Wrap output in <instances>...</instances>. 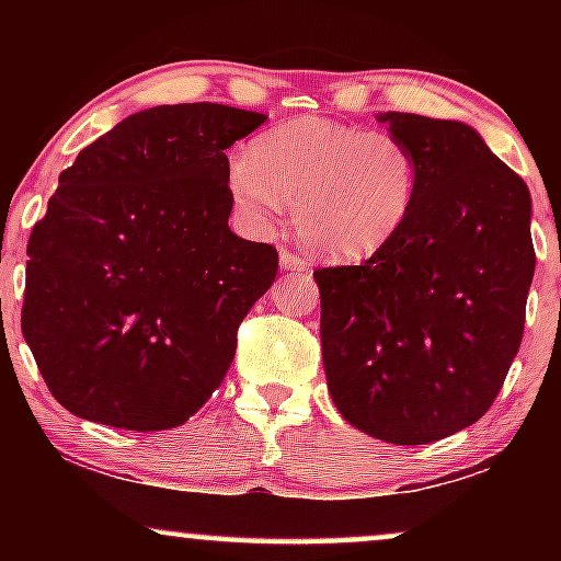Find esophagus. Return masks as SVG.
Wrapping results in <instances>:
<instances>
[{
	"label": "esophagus",
	"instance_id": "obj_1",
	"mask_svg": "<svg viewBox=\"0 0 561 561\" xmlns=\"http://www.w3.org/2000/svg\"><path fill=\"white\" fill-rule=\"evenodd\" d=\"M279 261H282V268H287V272H308V266H311V263L302 259V255L293 253V250H282Z\"/></svg>",
	"mask_w": 561,
	"mask_h": 561
}]
</instances>
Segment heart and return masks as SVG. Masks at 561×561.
Returning <instances> with one entry per match:
<instances>
[{
    "label": "heart",
    "instance_id": "b5f03b06",
    "mask_svg": "<svg viewBox=\"0 0 561 561\" xmlns=\"http://www.w3.org/2000/svg\"><path fill=\"white\" fill-rule=\"evenodd\" d=\"M242 214L268 224L293 205L300 240L334 261H362L401 234L420 195L414 147L390 128L295 118L229 165Z\"/></svg>",
    "mask_w": 561,
    "mask_h": 561
}]
</instances>
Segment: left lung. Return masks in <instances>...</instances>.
I'll use <instances>...</instances> for the list:
<instances>
[{
	"instance_id": "obj_1",
	"label": "left lung",
	"mask_w": 561,
	"mask_h": 561,
	"mask_svg": "<svg viewBox=\"0 0 561 561\" xmlns=\"http://www.w3.org/2000/svg\"><path fill=\"white\" fill-rule=\"evenodd\" d=\"M379 121L414 147L420 195L371 259L313 272L321 358L353 427L424 446L478 422L517 356L536 272L530 192L467 124Z\"/></svg>"
}]
</instances>
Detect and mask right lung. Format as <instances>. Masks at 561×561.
Wrapping results in <instances>:
<instances>
[{
  "label": "right lung",
  "mask_w": 561,
  "mask_h": 561,
  "mask_svg": "<svg viewBox=\"0 0 561 561\" xmlns=\"http://www.w3.org/2000/svg\"><path fill=\"white\" fill-rule=\"evenodd\" d=\"M266 115L218 102L128 115L60 173L34 224L21 327L55 401L156 433L214 396L279 253L229 229L227 152Z\"/></svg>",
  "instance_id": "add662e5"
}]
</instances>
